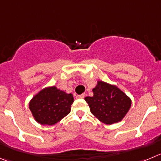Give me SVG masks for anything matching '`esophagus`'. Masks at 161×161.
I'll use <instances>...</instances> for the list:
<instances>
[{"label": "esophagus", "instance_id": "obj_1", "mask_svg": "<svg viewBox=\"0 0 161 161\" xmlns=\"http://www.w3.org/2000/svg\"><path fill=\"white\" fill-rule=\"evenodd\" d=\"M77 98H84L85 97V94H79V95L76 96Z\"/></svg>", "mask_w": 161, "mask_h": 161}]
</instances>
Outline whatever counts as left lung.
Wrapping results in <instances>:
<instances>
[{"label": "left lung", "mask_w": 161, "mask_h": 161, "mask_svg": "<svg viewBox=\"0 0 161 161\" xmlns=\"http://www.w3.org/2000/svg\"><path fill=\"white\" fill-rule=\"evenodd\" d=\"M92 91L94 95L85 100L91 114L104 124L121 121L131 107V98L117 86L98 80Z\"/></svg>", "instance_id": "left-lung-1"}]
</instances>
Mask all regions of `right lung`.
I'll return each mask as SVG.
<instances>
[{
	"instance_id": "right-lung-1",
	"label": "right lung",
	"mask_w": 161,
	"mask_h": 161,
	"mask_svg": "<svg viewBox=\"0 0 161 161\" xmlns=\"http://www.w3.org/2000/svg\"><path fill=\"white\" fill-rule=\"evenodd\" d=\"M73 94L58 89L55 86L42 89L30 100L29 109L38 123L53 125L70 112Z\"/></svg>"
}]
</instances>
